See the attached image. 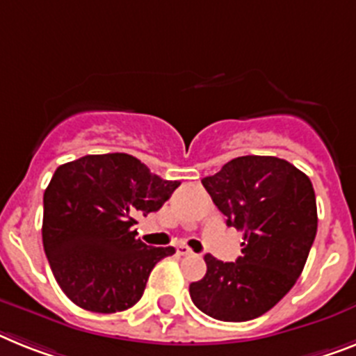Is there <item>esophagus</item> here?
<instances>
[{
    "instance_id": "1",
    "label": "esophagus",
    "mask_w": 356,
    "mask_h": 356,
    "mask_svg": "<svg viewBox=\"0 0 356 356\" xmlns=\"http://www.w3.org/2000/svg\"><path fill=\"white\" fill-rule=\"evenodd\" d=\"M177 253H179V255H183V257L193 255V252H192V250H190V248H188V246H179V248H177Z\"/></svg>"
}]
</instances>
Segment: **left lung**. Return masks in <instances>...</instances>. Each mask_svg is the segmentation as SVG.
I'll use <instances>...</instances> for the list:
<instances>
[{"instance_id": "8db88e82", "label": "left lung", "mask_w": 356, "mask_h": 356, "mask_svg": "<svg viewBox=\"0 0 356 356\" xmlns=\"http://www.w3.org/2000/svg\"><path fill=\"white\" fill-rule=\"evenodd\" d=\"M226 224L244 232L243 257L204 255L206 275L190 284L202 313L244 322L270 312L293 288L316 235L313 184L293 164L271 155H244L202 179Z\"/></svg>"}]
</instances>
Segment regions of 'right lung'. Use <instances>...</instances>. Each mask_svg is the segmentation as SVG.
<instances>
[{
	"instance_id": "right-lung-1",
	"label": "right lung",
	"mask_w": 356,
	"mask_h": 356,
	"mask_svg": "<svg viewBox=\"0 0 356 356\" xmlns=\"http://www.w3.org/2000/svg\"><path fill=\"white\" fill-rule=\"evenodd\" d=\"M179 181H164L128 154L61 164L43 195V248L63 293L94 313L139 302L154 266L175 253L137 238L136 215L157 211Z\"/></svg>"
}]
</instances>
